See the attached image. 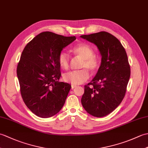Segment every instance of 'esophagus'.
<instances>
[{
    "mask_svg": "<svg viewBox=\"0 0 148 148\" xmlns=\"http://www.w3.org/2000/svg\"><path fill=\"white\" fill-rule=\"evenodd\" d=\"M76 87H77V86L74 85V84H72V85H71V88H72V89H74V88H76Z\"/></svg>",
    "mask_w": 148,
    "mask_h": 148,
    "instance_id": "34e87169",
    "label": "esophagus"
}]
</instances>
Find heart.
<instances>
[{
	"mask_svg": "<svg viewBox=\"0 0 148 148\" xmlns=\"http://www.w3.org/2000/svg\"><path fill=\"white\" fill-rule=\"evenodd\" d=\"M76 55L83 58L81 67L85 68L81 70L72 71L65 74L64 79L66 82L72 84H80L89 79L90 74L87 69L93 72L98 70L100 65V60L95 55L94 50L86 44H79L72 49ZM59 65L63 69H67L69 66V57L64 51L60 53L58 57Z\"/></svg>",
	"mask_w": 148,
	"mask_h": 148,
	"instance_id": "heart-1",
	"label": "heart"
}]
</instances>
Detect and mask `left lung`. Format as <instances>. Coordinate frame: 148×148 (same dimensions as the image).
Masks as SVG:
<instances>
[{
  "instance_id": "1",
  "label": "left lung",
  "mask_w": 148,
  "mask_h": 148,
  "mask_svg": "<svg viewBox=\"0 0 148 148\" xmlns=\"http://www.w3.org/2000/svg\"><path fill=\"white\" fill-rule=\"evenodd\" d=\"M81 37L95 44L102 55L95 77L84 85L81 103L90 114L103 117L120 104L126 93L130 76L127 55L120 41L104 31Z\"/></svg>"
}]
</instances>
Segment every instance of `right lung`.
I'll list each match as a JSON object with an SVG mask.
<instances>
[{"label": "right lung", "mask_w": 148, "mask_h": 148, "mask_svg": "<svg viewBox=\"0 0 148 148\" xmlns=\"http://www.w3.org/2000/svg\"><path fill=\"white\" fill-rule=\"evenodd\" d=\"M76 39L44 32L25 47L17 76L23 102L36 116L51 117L64 106L71 86L58 81L61 72L58 57L63 48Z\"/></svg>", "instance_id": "add662e5"}]
</instances>
